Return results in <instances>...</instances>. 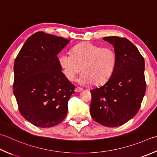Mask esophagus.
Returning <instances> with one entry per match:
<instances>
[{
    "label": "esophagus",
    "mask_w": 157,
    "mask_h": 157,
    "mask_svg": "<svg viewBox=\"0 0 157 157\" xmlns=\"http://www.w3.org/2000/svg\"><path fill=\"white\" fill-rule=\"evenodd\" d=\"M81 91H82V88H81L77 87L75 89V92H76V93H79V92H81Z\"/></svg>",
    "instance_id": "34e87169"
}]
</instances>
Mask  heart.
<instances>
[{
    "mask_svg": "<svg viewBox=\"0 0 157 157\" xmlns=\"http://www.w3.org/2000/svg\"><path fill=\"white\" fill-rule=\"evenodd\" d=\"M58 64L67 79L73 80L79 72H83L78 79L81 85L104 84L114 72L117 56L113 48H101L90 42L77 44L71 54L62 53L58 56Z\"/></svg>",
    "mask_w": 157,
    "mask_h": 157,
    "instance_id": "1",
    "label": "heart"
}]
</instances>
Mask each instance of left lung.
I'll use <instances>...</instances> for the list:
<instances>
[{"label":"left lung","mask_w":157,"mask_h":157,"mask_svg":"<svg viewBox=\"0 0 157 157\" xmlns=\"http://www.w3.org/2000/svg\"><path fill=\"white\" fill-rule=\"evenodd\" d=\"M114 48V72L103 86L90 90V115L108 127L125 124L136 115L146 93L145 62L138 49L127 39L105 36Z\"/></svg>","instance_id":"left-lung-1"}]
</instances>
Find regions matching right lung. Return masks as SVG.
<instances>
[{
  "label": "right lung",
  "mask_w": 157,
  "mask_h": 157,
  "mask_svg": "<svg viewBox=\"0 0 157 157\" xmlns=\"http://www.w3.org/2000/svg\"><path fill=\"white\" fill-rule=\"evenodd\" d=\"M70 40L37 32L28 39L14 63L13 94L21 116L48 128L66 117L75 86L61 71L57 55Z\"/></svg>",
  "instance_id": "right-lung-1"
}]
</instances>
